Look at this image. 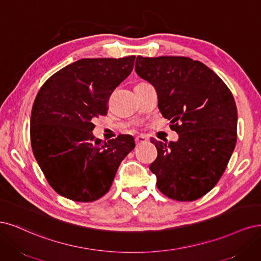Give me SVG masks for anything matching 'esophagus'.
I'll return each instance as SVG.
<instances>
[{
  "label": "esophagus",
  "instance_id": "esophagus-1",
  "mask_svg": "<svg viewBox=\"0 0 261 261\" xmlns=\"http://www.w3.org/2000/svg\"><path fill=\"white\" fill-rule=\"evenodd\" d=\"M146 141H147V138L144 137V136H138V137H136V143H137V145L142 144V143H144V142H146Z\"/></svg>",
  "mask_w": 261,
  "mask_h": 261
}]
</instances>
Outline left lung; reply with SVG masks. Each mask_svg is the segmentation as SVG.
Instances as JSON below:
<instances>
[{"mask_svg":"<svg viewBox=\"0 0 261 261\" xmlns=\"http://www.w3.org/2000/svg\"><path fill=\"white\" fill-rule=\"evenodd\" d=\"M136 72L152 85L158 108L179 134L154 141L157 158L149 170L163 194L195 200L221 178L237 144L238 109L231 91L198 61L181 56H138Z\"/></svg>","mask_w":261,"mask_h":261,"instance_id":"obj_1","label":"left lung"}]
</instances>
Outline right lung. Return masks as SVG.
I'll return each instance as SVG.
<instances>
[{"instance_id": "right-lung-1", "label": "right lung", "mask_w": 261, "mask_h": 261, "mask_svg": "<svg viewBox=\"0 0 261 261\" xmlns=\"http://www.w3.org/2000/svg\"><path fill=\"white\" fill-rule=\"evenodd\" d=\"M136 56L82 58L54 73L39 91L30 117L33 155L60 195L93 201L111 189L117 169L136 146L131 136L102 142L93 119L128 77Z\"/></svg>"}]
</instances>
